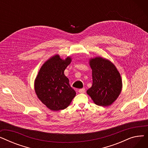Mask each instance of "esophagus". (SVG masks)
Segmentation results:
<instances>
[{
  "label": "esophagus",
  "mask_w": 148,
  "mask_h": 148,
  "mask_svg": "<svg viewBox=\"0 0 148 148\" xmlns=\"http://www.w3.org/2000/svg\"><path fill=\"white\" fill-rule=\"evenodd\" d=\"M79 92L80 94H83V93L85 92V89L84 88H82V89H80L79 90Z\"/></svg>",
  "instance_id": "34e87169"
}]
</instances>
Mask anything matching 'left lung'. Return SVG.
<instances>
[{"mask_svg":"<svg viewBox=\"0 0 148 148\" xmlns=\"http://www.w3.org/2000/svg\"><path fill=\"white\" fill-rule=\"evenodd\" d=\"M89 65L93 82L87 94L97 105L109 106L121 92L122 82L121 75L113 63L103 58L90 59Z\"/></svg>","mask_w":148,"mask_h":148,"instance_id":"obj_1","label":"left lung"}]
</instances>
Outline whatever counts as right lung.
Returning <instances> with one entry per match:
<instances>
[{
	"mask_svg": "<svg viewBox=\"0 0 148 148\" xmlns=\"http://www.w3.org/2000/svg\"><path fill=\"white\" fill-rule=\"evenodd\" d=\"M71 62L70 57L63 60L56 54L42 65L36 77V94L53 111L65 109L75 96V91L70 86L69 80L64 74Z\"/></svg>",
	"mask_w": 148,
	"mask_h": 148,
	"instance_id": "right-lung-1",
	"label": "right lung"
}]
</instances>
